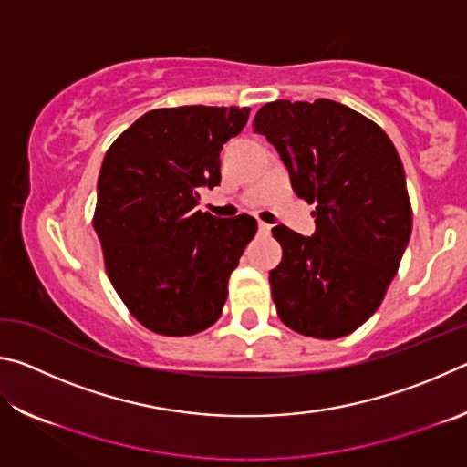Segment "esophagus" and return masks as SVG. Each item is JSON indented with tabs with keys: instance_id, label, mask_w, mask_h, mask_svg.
Here are the masks:
<instances>
[{
	"instance_id": "obj_1",
	"label": "esophagus",
	"mask_w": 467,
	"mask_h": 467,
	"mask_svg": "<svg viewBox=\"0 0 467 467\" xmlns=\"http://www.w3.org/2000/svg\"><path fill=\"white\" fill-rule=\"evenodd\" d=\"M270 233H272V226L259 220V234H270Z\"/></svg>"
}]
</instances>
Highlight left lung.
Returning a JSON list of instances; mask_svg holds the SVG:
<instances>
[{"label":"left lung","mask_w":467,"mask_h":467,"mask_svg":"<svg viewBox=\"0 0 467 467\" xmlns=\"http://www.w3.org/2000/svg\"><path fill=\"white\" fill-rule=\"evenodd\" d=\"M255 133L278 150L292 189L317 203L313 236L275 226L282 262L270 272L275 311L303 336L336 339L373 315L412 233L406 175L375 121L336 100H274Z\"/></svg>","instance_id":"1"}]
</instances>
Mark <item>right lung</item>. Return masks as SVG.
Here are the masks:
<instances>
[{"label":"right lung","mask_w":467,"mask_h":467,"mask_svg":"<svg viewBox=\"0 0 467 467\" xmlns=\"http://www.w3.org/2000/svg\"><path fill=\"white\" fill-rule=\"evenodd\" d=\"M247 119L244 107L154 109L107 150L92 224L110 284L154 334H200L223 313L257 220L197 203L202 187L220 183V150Z\"/></svg>","instance_id":"1"}]
</instances>
